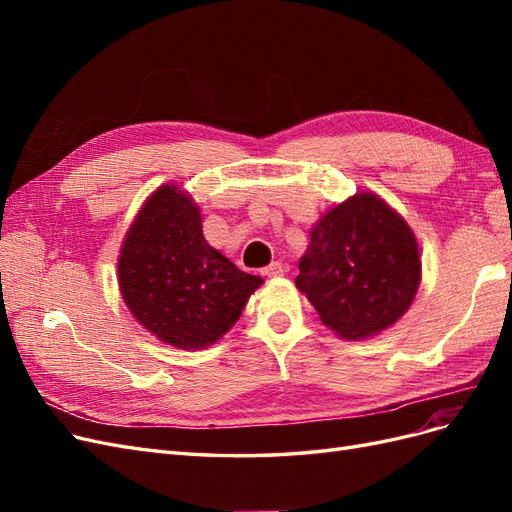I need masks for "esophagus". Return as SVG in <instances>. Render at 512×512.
<instances>
[{"instance_id": "1", "label": "esophagus", "mask_w": 512, "mask_h": 512, "mask_svg": "<svg viewBox=\"0 0 512 512\" xmlns=\"http://www.w3.org/2000/svg\"><path fill=\"white\" fill-rule=\"evenodd\" d=\"M262 273H265L267 277H280V275L286 273V267L282 265V262H271V265L262 269Z\"/></svg>"}]
</instances>
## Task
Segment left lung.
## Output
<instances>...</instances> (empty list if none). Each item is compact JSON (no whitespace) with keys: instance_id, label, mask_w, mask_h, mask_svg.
<instances>
[{"instance_id":"obj_1","label":"left lung","mask_w":512,"mask_h":512,"mask_svg":"<svg viewBox=\"0 0 512 512\" xmlns=\"http://www.w3.org/2000/svg\"><path fill=\"white\" fill-rule=\"evenodd\" d=\"M299 260L297 288L344 339L389 329L421 284L412 228L374 192H359L314 224Z\"/></svg>"}]
</instances>
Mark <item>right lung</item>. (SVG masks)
Here are the masks:
<instances>
[{"label": "right lung", "mask_w": 512, "mask_h": 512, "mask_svg": "<svg viewBox=\"0 0 512 512\" xmlns=\"http://www.w3.org/2000/svg\"><path fill=\"white\" fill-rule=\"evenodd\" d=\"M117 275L132 316L181 350L218 342L262 284L213 250L198 205L173 183L160 185L138 211L121 245Z\"/></svg>", "instance_id": "right-lung-1"}]
</instances>
